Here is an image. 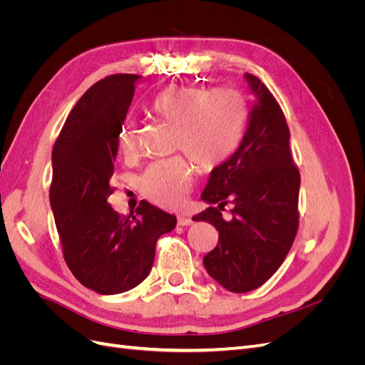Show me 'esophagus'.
Instances as JSON below:
<instances>
[{
  "mask_svg": "<svg viewBox=\"0 0 365 365\" xmlns=\"http://www.w3.org/2000/svg\"><path fill=\"white\" fill-rule=\"evenodd\" d=\"M193 224V219L189 216H178V225L181 227H189Z\"/></svg>",
  "mask_w": 365,
  "mask_h": 365,
  "instance_id": "1",
  "label": "esophagus"
}]
</instances>
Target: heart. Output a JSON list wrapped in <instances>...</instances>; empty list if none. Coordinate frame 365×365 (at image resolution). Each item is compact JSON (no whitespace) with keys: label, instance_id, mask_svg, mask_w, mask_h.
Returning a JSON list of instances; mask_svg holds the SVG:
<instances>
[{"label":"heart","instance_id":"b5f03b06","mask_svg":"<svg viewBox=\"0 0 365 365\" xmlns=\"http://www.w3.org/2000/svg\"><path fill=\"white\" fill-rule=\"evenodd\" d=\"M149 109L157 118L175 126L173 146L185 155L150 164L141 176V192L161 207H176L192 189L196 172L193 161L202 170H213L235 155L245 135L247 103L235 88L219 86L205 91L201 86L175 85L155 96ZM120 148L125 155L135 152L132 126L121 132Z\"/></svg>","mask_w":365,"mask_h":365}]
</instances>
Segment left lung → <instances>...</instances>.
<instances>
[{"instance_id": "8db88e82", "label": "left lung", "mask_w": 365, "mask_h": 365, "mask_svg": "<svg viewBox=\"0 0 365 365\" xmlns=\"http://www.w3.org/2000/svg\"><path fill=\"white\" fill-rule=\"evenodd\" d=\"M256 103L239 149L210 173L201 200L208 208L193 220L219 231L204 267L225 289L244 294L259 288L280 268L298 228L300 172L289 150V128L280 105L259 77L245 73ZM234 205L231 220L222 210Z\"/></svg>"}]
</instances>
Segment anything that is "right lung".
Wrapping results in <instances>:
<instances>
[{
  "label": "right lung",
  "mask_w": 365,
  "mask_h": 365,
  "mask_svg": "<svg viewBox=\"0 0 365 365\" xmlns=\"http://www.w3.org/2000/svg\"><path fill=\"white\" fill-rule=\"evenodd\" d=\"M138 79L113 74L94 83L71 109L51 153L50 204L63 259L85 288L102 295L145 280L158 237L176 225L173 215L146 201L129 216L108 204L118 137Z\"/></svg>",
  "instance_id": "add662e5"
}]
</instances>
